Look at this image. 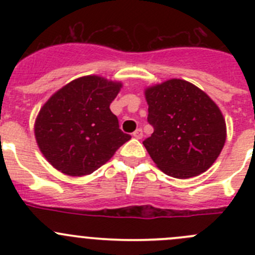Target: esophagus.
I'll list each match as a JSON object with an SVG mask.
<instances>
[{"label": "esophagus", "mask_w": 255, "mask_h": 255, "mask_svg": "<svg viewBox=\"0 0 255 255\" xmlns=\"http://www.w3.org/2000/svg\"><path fill=\"white\" fill-rule=\"evenodd\" d=\"M133 137L137 138V139H142V138H143V130L140 129V128H138L137 130H134V132H133Z\"/></svg>", "instance_id": "1"}]
</instances>
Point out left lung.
<instances>
[{
    "mask_svg": "<svg viewBox=\"0 0 255 255\" xmlns=\"http://www.w3.org/2000/svg\"><path fill=\"white\" fill-rule=\"evenodd\" d=\"M144 95L154 132L143 144L155 165L176 179L210 169L227 137L226 121L215 101L181 79L146 87Z\"/></svg>",
    "mask_w": 255,
    "mask_h": 255,
    "instance_id": "left-lung-1",
    "label": "left lung"
}]
</instances>
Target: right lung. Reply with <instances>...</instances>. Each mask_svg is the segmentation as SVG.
I'll return each mask as SVG.
<instances>
[{
	"label": "right lung",
	"mask_w": 255,
	"mask_h": 255,
	"mask_svg": "<svg viewBox=\"0 0 255 255\" xmlns=\"http://www.w3.org/2000/svg\"><path fill=\"white\" fill-rule=\"evenodd\" d=\"M121 87L120 81L87 75L49 97L35 118L34 135L53 168L69 176L89 175L130 139L110 110Z\"/></svg>",
	"instance_id": "add662e5"
}]
</instances>
